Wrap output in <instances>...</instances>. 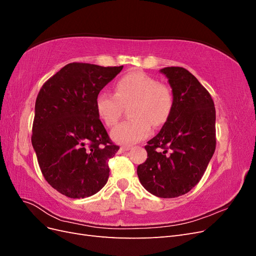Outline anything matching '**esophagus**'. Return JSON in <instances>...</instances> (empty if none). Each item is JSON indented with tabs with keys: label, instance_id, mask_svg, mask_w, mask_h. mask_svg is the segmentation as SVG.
Masks as SVG:
<instances>
[{
	"label": "esophagus",
	"instance_id": "34e87169",
	"mask_svg": "<svg viewBox=\"0 0 256 256\" xmlns=\"http://www.w3.org/2000/svg\"><path fill=\"white\" fill-rule=\"evenodd\" d=\"M130 150V147L128 146H120V150H118V152L122 154V152H128Z\"/></svg>",
	"mask_w": 256,
	"mask_h": 256
}]
</instances>
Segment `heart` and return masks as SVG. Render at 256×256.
<instances>
[{
  "mask_svg": "<svg viewBox=\"0 0 256 256\" xmlns=\"http://www.w3.org/2000/svg\"><path fill=\"white\" fill-rule=\"evenodd\" d=\"M130 104L134 118L118 124L111 131L112 140L118 144L138 143L150 134L152 125L164 126L173 112L174 95L171 88L152 76L134 72L116 82L115 94L102 90L95 100L99 118L109 127L120 120L122 106Z\"/></svg>",
  "mask_w": 256,
  "mask_h": 256,
  "instance_id": "b5f03b06",
  "label": "heart"
}]
</instances>
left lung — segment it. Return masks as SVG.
Returning <instances> with one entry per match:
<instances>
[{"label": "left lung", "instance_id": "1", "mask_svg": "<svg viewBox=\"0 0 256 256\" xmlns=\"http://www.w3.org/2000/svg\"><path fill=\"white\" fill-rule=\"evenodd\" d=\"M160 72L173 92V112L147 142V159L136 173L152 194L171 198L186 194L204 175L216 150V110L210 94L187 69Z\"/></svg>", "mask_w": 256, "mask_h": 256}]
</instances>
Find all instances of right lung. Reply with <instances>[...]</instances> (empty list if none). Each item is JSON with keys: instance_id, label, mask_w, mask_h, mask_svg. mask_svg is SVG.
<instances>
[{"instance_id": "right-lung-1", "label": "right lung", "mask_w": 256, "mask_h": 256, "mask_svg": "<svg viewBox=\"0 0 256 256\" xmlns=\"http://www.w3.org/2000/svg\"><path fill=\"white\" fill-rule=\"evenodd\" d=\"M122 69L70 63L46 82L35 104L32 145L50 186L72 198L102 190L114 145L99 120L95 100Z\"/></svg>"}]
</instances>
